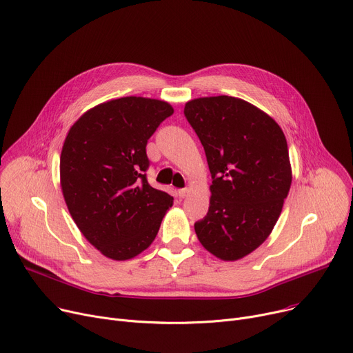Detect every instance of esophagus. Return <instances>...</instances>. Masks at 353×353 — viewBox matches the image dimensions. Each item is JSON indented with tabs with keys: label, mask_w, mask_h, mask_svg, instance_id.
I'll return each mask as SVG.
<instances>
[{
	"label": "esophagus",
	"mask_w": 353,
	"mask_h": 353,
	"mask_svg": "<svg viewBox=\"0 0 353 353\" xmlns=\"http://www.w3.org/2000/svg\"><path fill=\"white\" fill-rule=\"evenodd\" d=\"M177 194H179L180 199H184L187 194H189V189H180V190L177 192Z\"/></svg>",
	"instance_id": "obj_1"
}]
</instances>
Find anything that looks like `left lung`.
<instances>
[{
  "label": "left lung",
  "mask_w": 353,
  "mask_h": 353,
  "mask_svg": "<svg viewBox=\"0 0 353 353\" xmlns=\"http://www.w3.org/2000/svg\"><path fill=\"white\" fill-rule=\"evenodd\" d=\"M184 116L213 179L208 213L194 224L197 239L221 260H240L267 240L288 196L285 134L265 112L225 95L187 102Z\"/></svg>",
  "instance_id": "left-lung-1"
}]
</instances>
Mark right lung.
<instances>
[{"label":"right lung","mask_w":353,"mask_h":353,"mask_svg":"<svg viewBox=\"0 0 353 353\" xmlns=\"http://www.w3.org/2000/svg\"><path fill=\"white\" fill-rule=\"evenodd\" d=\"M173 112L168 102L126 97L92 108L68 132L59 164L65 203L85 239L112 260L145 251L173 204L146 179L148 140Z\"/></svg>","instance_id":"obj_1"}]
</instances>
